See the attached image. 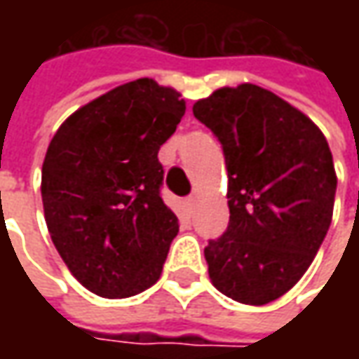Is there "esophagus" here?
Listing matches in <instances>:
<instances>
[{"label": "esophagus", "mask_w": 359, "mask_h": 359, "mask_svg": "<svg viewBox=\"0 0 359 359\" xmlns=\"http://www.w3.org/2000/svg\"><path fill=\"white\" fill-rule=\"evenodd\" d=\"M196 201H198V196H196V194H191V196L186 200L187 208H194V205H196Z\"/></svg>", "instance_id": "obj_1"}]
</instances>
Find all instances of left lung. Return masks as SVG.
Masks as SVG:
<instances>
[{
    "instance_id": "1",
    "label": "left lung",
    "mask_w": 359,
    "mask_h": 359,
    "mask_svg": "<svg viewBox=\"0 0 359 359\" xmlns=\"http://www.w3.org/2000/svg\"><path fill=\"white\" fill-rule=\"evenodd\" d=\"M228 168L229 224L203 255L215 287L264 306L310 268L332 224L338 177L324 133L299 109L254 83L194 104Z\"/></svg>"
}]
</instances>
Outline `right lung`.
Returning a JSON list of instances; mask_svg holds the SVG:
<instances>
[{"instance_id":"1","label":"right lung","mask_w":359,"mask_h":359,"mask_svg":"<svg viewBox=\"0 0 359 359\" xmlns=\"http://www.w3.org/2000/svg\"><path fill=\"white\" fill-rule=\"evenodd\" d=\"M186 114L172 88L142 77L60 126L41 168L49 236L76 280L118 299L159 280L177 217L161 200L158 151Z\"/></svg>"}]
</instances>
